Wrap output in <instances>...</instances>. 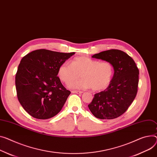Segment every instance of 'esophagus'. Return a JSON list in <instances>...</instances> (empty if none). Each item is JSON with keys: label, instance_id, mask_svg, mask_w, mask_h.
<instances>
[{"label": "esophagus", "instance_id": "34e87169", "mask_svg": "<svg viewBox=\"0 0 157 157\" xmlns=\"http://www.w3.org/2000/svg\"><path fill=\"white\" fill-rule=\"evenodd\" d=\"M71 93H75V94H82L83 92L79 91V90H73L71 91Z\"/></svg>", "mask_w": 157, "mask_h": 157}]
</instances>
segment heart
<instances>
[{
	"mask_svg": "<svg viewBox=\"0 0 157 157\" xmlns=\"http://www.w3.org/2000/svg\"><path fill=\"white\" fill-rule=\"evenodd\" d=\"M114 67L109 62H100L86 56L76 57L71 64L65 62L59 66L58 75L63 82L68 83L78 78L82 79L69 83L70 89H87L98 92L105 89L114 75Z\"/></svg>",
	"mask_w": 157,
	"mask_h": 157,
	"instance_id": "heart-1",
	"label": "heart"
}]
</instances>
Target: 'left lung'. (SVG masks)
<instances>
[{
	"label": "left lung",
	"instance_id": "1",
	"mask_svg": "<svg viewBox=\"0 0 157 157\" xmlns=\"http://www.w3.org/2000/svg\"><path fill=\"white\" fill-rule=\"evenodd\" d=\"M92 57L111 62L114 72L109 86L95 94L88 107L95 117L116 118L126 112L136 97L139 70L131 57L119 50L102 52Z\"/></svg>",
	"mask_w": 157,
	"mask_h": 157
}]
</instances>
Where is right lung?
Listing matches in <instances>:
<instances>
[{"label": "right lung", "instance_id": "right-lung-1", "mask_svg": "<svg viewBox=\"0 0 157 157\" xmlns=\"http://www.w3.org/2000/svg\"><path fill=\"white\" fill-rule=\"evenodd\" d=\"M74 54L41 49L22 58L16 75V87L18 100L29 115L47 119L62 110L70 92L57 77L58 68Z\"/></svg>", "mask_w": 157, "mask_h": 157}]
</instances>
